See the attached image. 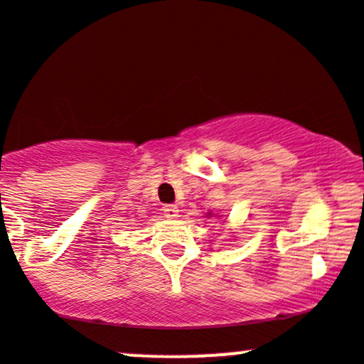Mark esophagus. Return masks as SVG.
Instances as JSON below:
<instances>
[{"mask_svg":"<svg viewBox=\"0 0 364 364\" xmlns=\"http://www.w3.org/2000/svg\"><path fill=\"white\" fill-rule=\"evenodd\" d=\"M162 210H164V217H168V219H178L179 217V208L176 205H166Z\"/></svg>","mask_w":364,"mask_h":364,"instance_id":"34e87169","label":"esophagus"}]
</instances>
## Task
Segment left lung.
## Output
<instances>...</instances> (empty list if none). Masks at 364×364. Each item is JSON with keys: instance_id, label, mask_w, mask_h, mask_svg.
Returning <instances> with one entry per match:
<instances>
[{"instance_id": "obj_1", "label": "left lung", "mask_w": 364, "mask_h": 364, "mask_svg": "<svg viewBox=\"0 0 364 364\" xmlns=\"http://www.w3.org/2000/svg\"><path fill=\"white\" fill-rule=\"evenodd\" d=\"M210 214H212V212H210ZM210 214H208V215H210ZM215 217H223V215H215Z\"/></svg>"}]
</instances>
